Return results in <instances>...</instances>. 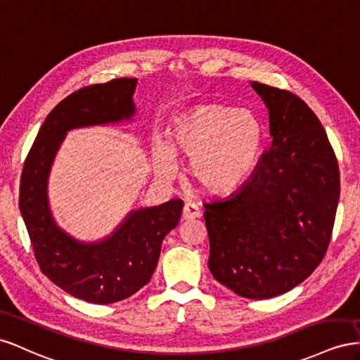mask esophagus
Listing matches in <instances>:
<instances>
[{
    "mask_svg": "<svg viewBox=\"0 0 360 360\" xmlns=\"http://www.w3.org/2000/svg\"><path fill=\"white\" fill-rule=\"evenodd\" d=\"M198 217H200V211H199V207L196 203L188 202L184 205V208H182V219L184 220H193Z\"/></svg>",
    "mask_w": 360,
    "mask_h": 360,
    "instance_id": "1",
    "label": "esophagus"
}]
</instances>
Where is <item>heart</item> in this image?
<instances>
[{"mask_svg":"<svg viewBox=\"0 0 360 360\" xmlns=\"http://www.w3.org/2000/svg\"><path fill=\"white\" fill-rule=\"evenodd\" d=\"M264 131L249 110L217 104L182 112L169 132V146L157 145V170L172 178L178 170L174 153L191 158V173L211 193H228L255 170L262 153Z\"/></svg>","mask_w":360,"mask_h":360,"instance_id":"b5f03b06","label":"heart"}]
</instances>
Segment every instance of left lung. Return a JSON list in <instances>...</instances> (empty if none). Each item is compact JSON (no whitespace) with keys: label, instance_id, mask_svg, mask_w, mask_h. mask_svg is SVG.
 <instances>
[{"label":"left lung","instance_id":"1","mask_svg":"<svg viewBox=\"0 0 360 360\" xmlns=\"http://www.w3.org/2000/svg\"><path fill=\"white\" fill-rule=\"evenodd\" d=\"M269 108L271 148L231 198L205 203L208 266L235 294L264 300L302 283L332 238L340 166L315 112L288 90L253 81Z\"/></svg>","mask_w":360,"mask_h":360}]
</instances>
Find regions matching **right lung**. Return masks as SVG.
I'll return each mask as SVG.
<instances>
[{
  "label": "right lung",
  "instance_id": "add662e5",
  "mask_svg": "<svg viewBox=\"0 0 360 360\" xmlns=\"http://www.w3.org/2000/svg\"><path fill=\"white\" fill-rule=\"evenodd\" d=\"M136 78L111 79L58 102L40 127L20 174L19 210L40 270L63 291L90 303L120 302L150 281L162 240L176 228L184 207L173 199L132 211L110 238L96 244L70 238L51 215L48 173L66 131L129 119L136 111Z\"/></svg>",
  "mask_w": 360,
  "mask_h": 360
}]
</instances>
